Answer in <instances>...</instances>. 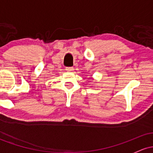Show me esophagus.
Listing matches in <instances>:
<instances>
[{"mask_svg":"<svg viewBox=\"0 0 153 153\" xmlns=\"http://www.w3.org/2000/svg\"><path fill=\"white\" fill-rule=\"evenodd\" d=\"M65 70H66V71H68V72H71L74 70V68H73V67H68V68H66Z\"/></svg>","mask_w":153,"mask_h":153,"instance_id":"1","label":"esophagus"}]
</instances>
